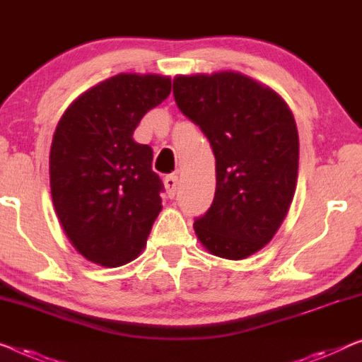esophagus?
I'll list each match as a JSON object with an SVG mask.
<instances>
[{
	"mask_svg": "<svg viewBox=\"0 0 362 362\" xmlns=\"http://www.w3.org/2000/svg\"><path fill=\"white\" fill-rule=\"evenodd\" d=\"M164 185H165V192L169 198H174L177 193V187H179V177L177 175H167L164 179Z\"/></svg>",
	"mask_w": 362,
	"mask_h": 362,
	"instance_id": "1",
	"label": "esophagus"
}]
</instances>
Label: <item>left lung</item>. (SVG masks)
<instances>
[{"instance_id": "1", "label": "left lung", "mask_w": 362, "mask_h": 362, "mask_svg": "<svg viewBox=\"0 0 362 362\" xmlns=\"http://www.w3.org/2000/svg\"><path fill=\"white\" fill-rule=\"evenodd\" d=\"M174 97L216 158L211 206L193 224L216 257L244 260L263 249L289 211L299 169L293 112L272 88L237 71L175 76Z\"/></svg>"}]
</instances>
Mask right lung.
Here are the masks:
<instances>
[{
    "instance_id": "right-lung-1",
    "label": "right lung",
    "mask_w": 362,
    "mask_h": 362,
    "mask_svg": "<svg viewBox=\"0 0 362 362\" xmlns=\"http://www.w3.org/2000/svg\"><path fill=\"white\" fill-rule=\"evenodd\" d=\"M170 88L169 76L120 73L81 94L58 122L50 149L53 206L74 249L97 265L134 260L163 209L153 149L134 141L133 132Z\"/></svg>"
}]
</instances>
